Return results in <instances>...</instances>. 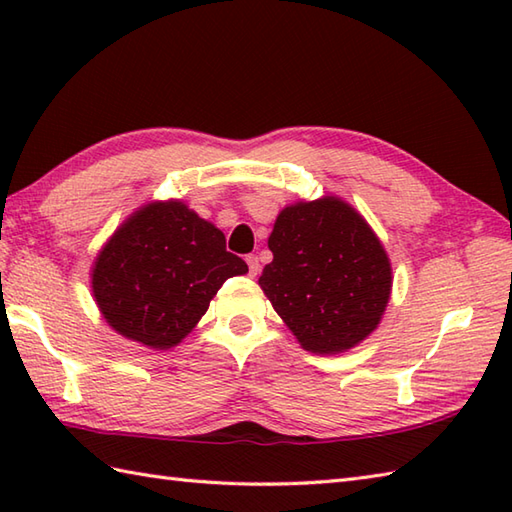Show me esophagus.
<instances>
[{
	"label": "esophagus",
	"mask_w": 512,
	"mask_h": 512,
	"mask_svg": "<svg viewBox=\"0 0 512 512\" xmlns=\"http://www.w3.org/2000/svg\"><path fill=\"white\" fill-rule=\"evenodd\" d=\"M246 264H248V275L250 277H257V273H259V257L257 255H248L246 257Z\"/></svg>",
	"instance_id": "esophagus-1"
}]
</instances>
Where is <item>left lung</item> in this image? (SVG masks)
Here are the masks:
<instances>
[{"label": "left lung", "mask_w": 512, "mask_h": 512, "mask_svg": "<svg viewBox=\"0 0 512 512\" xmlns=\"http://www.w3.org/2000/svg\"><path fill=\"white\" fill-rule=\"evenodd\" d=\"M259 286L303 350L341 354L372 334L391 295V264L363 215L334 195L286 206L268 237Z\"/></svg>", "instance_id": "1"}]
</instances>
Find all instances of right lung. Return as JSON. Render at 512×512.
<instances>
[{"mask_svg":"<svg viewBox=\"0 0 512 512\" xmlns=\"http://www.w3.org/2000/svg\"><path fill=\"white\" fill-rule=\"evenodd\" d=\"M248 273L220 228L180 200L149 202L116 228L92 268L103 319L125 339L169 350L209 310L228 277Z\"/></svg>","mask_w":512,"mask_h":512,"instance_id":"add662e5","label":"right lung"}]
</instances>
